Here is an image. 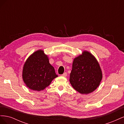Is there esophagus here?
<instances>
[{
    "label": "esophagus",
    "mask_w": 124,
    "mask_h": 124,
    "mask_svg": "<svg viewBox=\"0 0 124 124\" xmlns=\"http://www.w3.org/2000/svg\"><path fill=\"white\" fill-rule=\"evenodd\" d=\"M62 76H63V77H66L67 76V72H65L64 73H63L62 74Z\"/></svg>",
    "instance_id": "34e87169"
}]
</instances>
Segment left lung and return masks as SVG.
<instances>
[{
    "label": "left lung",
    "instance_id": "8db88e82",
    "mask_svg": "<svg viewBox=\"0 0 124 124\" xmlns=\"http://www.w3.org/2000/svg\"><path fill=\"white\" fill-rule=\"evenodd\" d=\"M102 74L99 63L92 54L84 51L74 59L70 82L77 91L87 94L98 87Z\"/></svg>",
    "mask_w": 124,
    "mask_h": 124
}]
</instances>
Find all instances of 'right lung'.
I'll return each mask as SVG.
<instances>
[{
    "mask_svg": "<svg viewBox=\"0 0 124 124\" xmlns=\"http://www.w3.org/2000/svg\"><path fill=\"white\" fill-rule=\"evenodd\" d=\"M22 76L26 86L37 91L46 88L58 77L42 50L37 51L29 56L24 65Z\"/></svg>",
    "mask_w": 124,
    "mask_h": 124,
    "instance_id": "add662e5",
    "label": "right lung"
}]
</instances>
